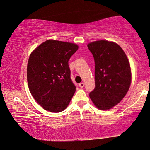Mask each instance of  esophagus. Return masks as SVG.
<instances>
[{"label":"esophagus","instance_id":"1","mask_svg":"<svg viewBox=\"0 0 150 150\" xmlns=\"http://www.w3.org/2000/svg\"><path fill=\"white\" fill-rule=\"evenodd\" d=\"M79 87H80L83 88V87H84V83H80L79 84Z\"/></svg>","mask_w":150,"mask_h":150}]
</instances>
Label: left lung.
Returning a JSON list of instances; mask_svg holds the SVG:
<instances>
[{"mask_svg":"<svg viewBox=\"0 0 150 150\" xmlns=\"http://www.w3.org/2000/svg\"><path fill=\"white\" fill-rule=\"evenodd\" d=\"M87 47L96 65V87L89 97L97 108L108 110L120 103L128 91L132 80L129 63L115 42L101 40Z\"/></svg>","mask_w":150,"mask_h":150,"instance_id":"left-lung-1","label":"left lung"}]
</instances>
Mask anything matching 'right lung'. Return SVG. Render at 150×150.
Wrapping results in <instances>:
<instances>
[{"label":"right lung","instance_id":"obj_1","mask_svg":"<svg viewBox=\"0 0 150 150\" xmlns=\"http://www.w3.org/2000/svg\"><path fill=\"white\" fill-rule=\"evenodd\" d=\"M77 45L47 40L30 54L27 65L30 92L45 110L63 111L74 95L76 86L71 79L69 60Z\"/></svg>","mask_w":150,"mask_h":150}]
</instances>
